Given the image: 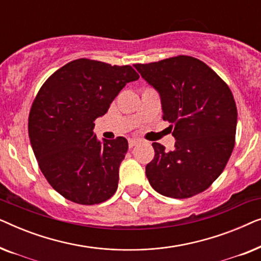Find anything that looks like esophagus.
Masks as SVG:
<instances>
[{
  "label": "esophagus",
  "mask_w": 261,
  "mask_h": 261,
  "mask_svg": "<svg viewBox=\"0 0 261 261\" xmlns=\"http://www.w3.org/2000/svg\"><path fill=\"white\" fill-rule=\"evenodd\" d=\"M138 144H139V140H135V139H129V140H128V146H129V148L134 147V146Z\"/></svg>",
  "instance_id": "1"
}]
</instances>
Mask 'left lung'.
Masks as SVG:
<instances>
[{"label": "left lung", "instance_id": "obj_1", "mask_svg": "<svg viewBox=\"0 0 261 261\" xmlns=\"http://www.w3.org/2000/svg\"><path fill=\"white\" fill-rule=\"evenodd\" d=\"M160 96L163 119L176 139L167 152L153 142L146 165L151 187L166 197L188 198L208 189L233 152L238 110L228 85L210 67L189 56L134 64Z\"/></svg>", "mask_w": 261, "mask_h": 261}]
</instances>
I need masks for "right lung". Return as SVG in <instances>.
Listing matches in <instances>:
<instances>
[{
  "label": "right lung",
  "instance_id": "right-lung-1",
  "mask_svg": "<svg viewBox=\"0 0 261 261\" xmlns=\"http://www.w3.org/2000/svg\"><path fill=\"white\" fill-rule=\"evenodd\" d=\"M138 80L129 65L81 58L57 70L39 90L28 119L31 145L42 174L69 201L91 205L115 194L128 141L98 140L94 121Z\"/></svg>",
  "mask_w": 261,
  "mask_h": 261
}]
</instances>
